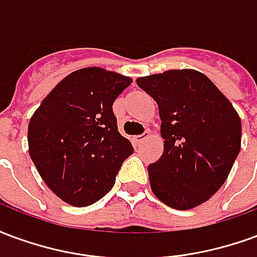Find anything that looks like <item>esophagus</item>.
Here are the masks:
<instances>
[{
  "mask_svg": "<svg viewBox=\"0 0 257 257\" xmlns=\"http://www.w3.org/2000/svg\"><path fill=\"white\" fill-rule=\"evenodd\" d=\"M149 136H150V131H146L143 135L134 136V142L136 143V145H142V143H145V140L149 139Z\"/></svg>",
  "mask_w": 257,
  "mask_h": 257,
  "instance_id": "esophagus-1",
  "label": "esophagus"
}]
</instances>
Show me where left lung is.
<instances>
[{
	"label": "left lung",
	"instance_id": "left-lung-1",
	"mask_svg": "<svg viewBox=\"0 0 257 257\" xmlns=\"http://www.w3.org/2000/svg\"><path fill=\"white\" fill-rule=\"evenodd\" d=\"M157 101L164 151L149 165L157 198L173 209H193L226 182L241 150V118L205 74L193 68L139 77Z\"/></svg>",
	"mask_w": 257,
	"mask_h": 257
}]
</instances>
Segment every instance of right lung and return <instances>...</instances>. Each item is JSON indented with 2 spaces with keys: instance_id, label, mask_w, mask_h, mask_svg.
<instances>
[{
  "instance_id": "right-lung-1",
  "label": "right lung",
  "mask_w": 257,
  "mask_h": 257,
  "mask_svg": "<svg viewBox=\"0 0 257 257\" xmlns=\"http://www.w3.org/2000/svg\"><path fill=\"white\" fill-rule=\"evenodd\" d=\"M131 77L85 67L64 77L29 122V154L42 180L73 206L103 198L122 162L134 153L118 132L112 103Z\"/></svg>"
}]
</instances>
